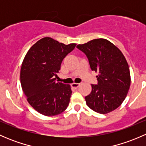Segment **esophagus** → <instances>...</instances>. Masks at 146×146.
<instances>
[{
	"mask_svg": "<svg viewBox=\"0 0 146 146\" xmlns=\"http://www.w3.org/2000/svg\"><path fill=\"white\" fill-rule=\"evenodd\" d=\"M79 86H80V83H76V82H74V83L71 84L72 88H75V89H77Z\"/></svg>",
	"mask_w": 146,
	"mask_h": 146,
	"instance_id": "34e87169",
	"label": "esophagus"
}]
</instances>
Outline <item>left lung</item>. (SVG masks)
<instances>
[{"instance_id": "1", "label": "left lung", "mask_w": 146, "mask_h": 146, "mask_svg": "<svg viewBox=\"0 0 146 146\" xmlns=\"http://www.w3.org/2000/svg\"><path fill=\"white\" fill-rule=\"evenodd\" d=\"M92 70L98 73V85H91L92 91L85 97L91 110L105 114L122 104L129 92L131 75L129 64L118 47L105 39H95L78 44Z\"/></svg>"}]
</instances>
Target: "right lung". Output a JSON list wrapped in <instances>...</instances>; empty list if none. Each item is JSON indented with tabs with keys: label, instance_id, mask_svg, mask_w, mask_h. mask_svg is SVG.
<instances>
[{
	"label": "right lung",
	"instance_id": "add662e5",
	"mask_svg": "<svg viewBox=\"0 0 146 146\" xmlns=\"http://www.w3.org/2000/svg\"><path fill=\"white\" fill-rule=\"evenodd\" d=\"M76 46L46 36L32 45L25 56L20 70L22 88L29 104L43 115H58L70 102V85L56 82V78L63 59Z\"/></svg>",
	"mask_w": 146,
	"mask_h": 146
}]
</instances>
